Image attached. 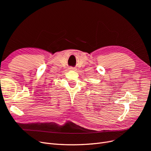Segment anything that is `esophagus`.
<instances>
[{
	"instance_id": "esophagus-1",
	"label": "esophagus",
	"mask_w": 151,
	"mask_h": 151,
	"mask_svg": "<svg viewBox=\"0 0 151 151\" xmlns=\"http://www.w3.org/2000/svg\"><path fill=\"white\" fill-rule=\"evenodd\" d=\"M70 69H72V68H70Z\"/></svg>"
}]
</instances>
